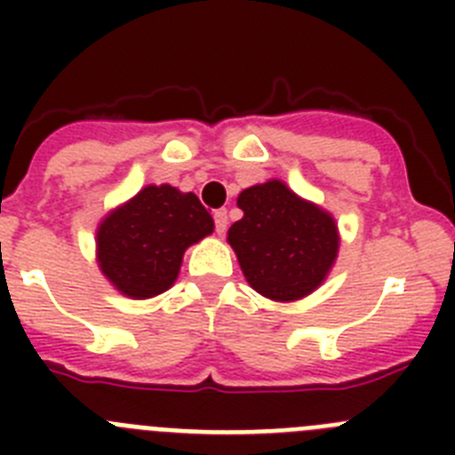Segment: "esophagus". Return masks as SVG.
<instances>
[{"label":"esophagus","mask_w":455,"mask_h":455,"mask_svg":"<svg viewBox=\"0 0 455 455\" xmlns=\"http://www.w3.org/2000/svg\"><path fill=\"white\" fill-rule=\"evenodd\" d=\"M214 223H216V232H219V235H225V230H228V212H225V209H216Z\"/></svg>","instance_id":"1"}]
</instances>
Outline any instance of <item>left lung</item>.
Returning a JSON list of instances; mask_svg holds the SVG:
<instances>
[{"label": "left lung", "mask_w": 455, "mask_h": 455, "mask_svg": "<svg viewBox=\"0 0 455 455\" xmlns=\"http://www.w3.org/2000/svg\"><path fill=\"white\" fill-rule=\"evenodd\" d=\"M243 212L228 230L246 283L275 303H293L321 287L339 252L331 212L300 198L283 180L239 193Z\"/></svg>", "instance_id": "left-lung-1"}]
</instances>
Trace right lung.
<instances>
[{"instance_id":"1","label":"right lung","mask_w":455,"mask_h":455,"mask_svg":"<svg viewBox=\"0 0 455 455\" xmlns=\"http://www.w3.org/2000/svg\"><path fill=\"white\" fill-rule=\"evenodd\" d=\"M212 232L214 219L196 193L148 184L100 220L95 257L124 299H155L175 284L187 248Z\"/></svg>"}]
</instances>
